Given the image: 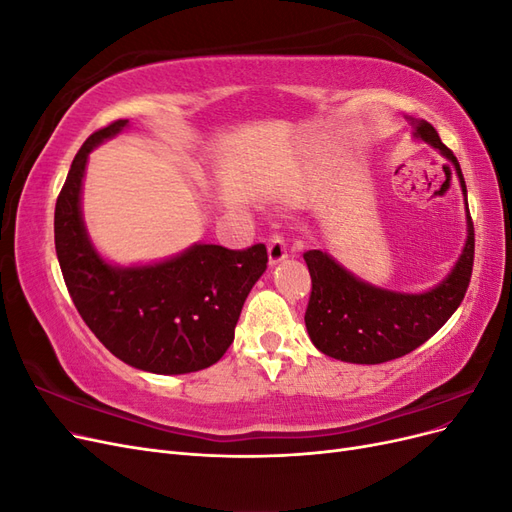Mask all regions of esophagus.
<instances>
[{
    "instance_id": "1",
    "label": "esophagus",
    "mask_w": 512,
    "mask_h": 512,
    "mask_svg": "<svg viewBox=\"0 0 512 512\" xmlns=\"http://www.w3.org/2000/svg\"><path fill=\"white\" fill-rule=\"evenodd\" d=\"M286 258H288V243H286V239L280 237V235H273L269 239V265L271 267L280 265V262L286 260Z\"/></svg>"
}]
</instances>
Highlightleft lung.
<instances>
[{"label": "left lung", "instance_id": "1", "mask_svg": "<svg viewBox=\"0 0 512 512\" xmlns=\"http://www.w3.org/2000/svg\"><path fill=\"white\" fill-rule=\"evenodd\" d=\"M414 138L425 141L453 164L466 203L468 239L448 275L425 292H397L356 277L320 250L303 254L312 294L305 327L312 344L327 356L346 363L378 365L416 350L438 333L455 314L468 290L474 265V224L468 209V190L453 151L427 121H412Z\"/></svg>", "mask_w": 512, "mask_h": 512}]
</instances>
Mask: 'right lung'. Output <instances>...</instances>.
<instances>
[{
	"label": "right lung",
	"mask_w": 512,
	"mask_h": 512,
	"mask_svg": "<svg viewBox=\"0 0 512 512\" xmlns=\"http://www.w3.org/2000/svg\"><path fill=\"white\" fill-rule=\"evenodd\" d=\"M128 123L94 132L76 153L55 205L57 260L81 318L117 359L151 374H190L218 363L232 344L247 294L267 269V247L194 243L130 267L102 258L83 220L85 168L89 153Z\"/></svg>",
	"instance_id": "1"
}]
</instances>
